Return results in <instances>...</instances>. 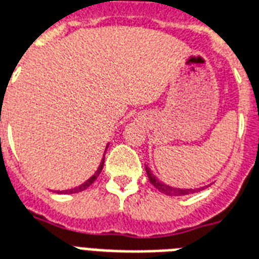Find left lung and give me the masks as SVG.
<instances>
[{
	"instance_id": "left-lung-1",
	"label": "left lung",
	"mask_w": 259,
	"mask_h": 259,
	"mask_svg": "<svg viewBox=\"0 0 259 259\" xmlns=\"http://www.w3.org/2000/svg\"><path fill=\"white\" fill-rule=\"evenodd\" d=\"M146 172H147V176H148V179H150V182H151V185L155 187V189H158V190L161 191V193H163V194L166 195H186V194H191V193H195V191L201 190V189H197V190H191V189H175V187H170V186H166L163 185V183H161L159 180L154 176V175L151 174V170L147 168L146 166Z\"/></svg>"
}]
</instances>
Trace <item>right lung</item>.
Here are the masks:
<instances>
[{
    "label": "right lung",
    "mask_w": 259,
    "mask_h": 259,
    "mask_svg": "<svg viewBox=\"0 0 259 259\" xmlns=\"http://www.w3.org/2000/svg\"><path fill=\"white\" fill-rule=\"evenodd\" d=\"M102 166H104V159H102L101 165H100V166H98V169H97L96 174L93 175V176H91L90 179L87 180L85 183H83V185L79 186V187H74V189H72V190H66V191H65V193H79V191H83V190H85L87 187H90V186L93 185L94 182H96V179H97V178H98V175L101 174Z\"/></svg>",
    "instance_id": "right-lung-1"
}]
</instances>
